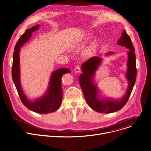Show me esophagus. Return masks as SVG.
I'll use <instances>...</instances> for the list:
<instances>
[{
	"label": "esophagus",
	"mask_w": 151,
	"mask_h": 151,
	"mask_svg": "<svg viewBox=\"0 0 151 151\" xmlns=\"http://www.w3.org/2000/svg\"><path fill=\"white\" fill-rule=\"evenodd\" d=\"M74 71H75V73H79L80 72H81V69H80V67L79 66H76L74 69Z\"/></svg>",
	"instance_id": "obj_1"
}]
</instances>
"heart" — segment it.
Instances as JSON below:
<instances>
[{
	"instance_id": "obj_1",
	"label": "heart",
	"mask_w": 151,
	"mask_h": 151,
	"mask_svg": "<svg viewBox=\"0 0 151 151\" xmlns=\"http://www.w3.org/2000/svg\"><path fill=\"white\" fill-rule=\"evenodd\" d=\"M88 38L89 37L88 35H87L86 37V38ZM98 45H99L98 40L97 39L93 40L85 50V52H84L85 55L86 57H91L93 56L96 52V50L98 47Z\"/></svg>"
}]
</instances>
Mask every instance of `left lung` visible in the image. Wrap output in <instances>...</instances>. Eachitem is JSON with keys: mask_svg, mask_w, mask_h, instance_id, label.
Returning <instances> with one entry per match:
<instances>
[{"mask_svg": "<svg viewBox=\"0 0 151 151\" xmlns=\"http://www.w3.org/2000/svg\"><path fill=\"white\" fill-rule=\"evenodd\" d=\"M117 44L129 49L127 71L125 75L128 82V86L124 95L121 98L116 99L99 96V89L95 83L94 77L96 71L102 62V58L93 57L84 62L81 66L83 73L79 76V81L85 98L89 106L98 113H111L122 109L127 103L136 82L137 72L134 48L130 37L124 30ZM113 54L114 52H109L105 55V56Z\"/></svg>", "mask_w": 151, "mask_h": 151, "instance_id": "obj_1", "label": "left lung"}]
</instances>
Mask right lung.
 <instances>
[{
    "label": "right lung",
    "instance_id": "1",
    "mask_svg": "<svg viewBox=\"0 0 151 151\" xmlns=\"http://www.w3.org/2000/svg\"><path fill=\"white\" fill-rule=\"evenodd\" d=\"M40 25H36L28 29L17 41L13 54L12 76L19 97L23 104L29 110L40 114H48L56 111L60 106L63 91L62 89V77L70 71L68 68H60L52 72L50 76L48 88L45 93L40 98L30 100L25 95L20 82V59L21 48L31 37L32 33L37 30Z\"/></svg>",
    "mask_w": 151,
    "mask_h": 151
}]
</instances>
